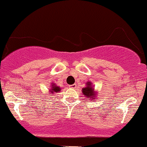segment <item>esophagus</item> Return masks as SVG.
Here are the masks:
<instances>
[{"mask_svg":"<svg viewBox=\"0 0 147 147\" xmlns=\"http://www.w3.org/2000/svg\"><path fill=\"white\" fill-rule=\"evenodd\" d=\"M69 87H70V88H72V89H75V88H77V85H76V84H72V85L69 86Z\"/></svg>","mask_w":147,"mask_h":147,"instance_id":"34e87169","label":"esophagus"}]
</instances>
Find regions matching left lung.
<instances>
[{"label":"left lung","mask_w":147,"mask_h":147,"mask_svg":"<svg viewBox=\"0 0 147 147\" xmlns=\"http://www.w3.org/2000/svg\"><path fill=\"white\" fill-rule=\"evenodd\" d=\"M87 86L82 88V92L85 97H86L88 100L89 99H95V96L97 95L95 92V91L94 90L93 87L92 86V84L90 82H88L86 83Z\"/></svg>","instance_id":"1"}]
</instances>
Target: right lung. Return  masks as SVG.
Instances as JSON below:
<instances>
[{
	"label": "right lung",
	"instance_id": "1",
	"mask_svg": "<svg viewBox=\"0 0 147 147\" xmlns=\"http://www.w3.org/2000/svg\"><path fill=\"white\" fill-rule=\"evenodd\" d=\"M60 90H61L60 87L57 86H55V84H52L51 89H50V96L52 95L51 93H55H55H57V92H59Z\"/></svg>",
	"mask_w": 147,
	"mask_h": 147
}]
</instances>
